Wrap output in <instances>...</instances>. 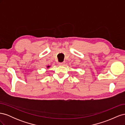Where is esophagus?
Wrapping results in <instances>:
<instances>
[{"label":"esophagus","mask_w":125,"mask_h":125,"mask_svg":"<svg viewBox=\"0 0 125 125\" xmlns=\"http://www.w3.org/2000/svg\"><path fill=\"white\" fill-rule=\"evenodd\" d=\"M60 66H63L64 65V62H60L59 63Z\"/></svg>","instance_id":"obj_1"}]
</instances>
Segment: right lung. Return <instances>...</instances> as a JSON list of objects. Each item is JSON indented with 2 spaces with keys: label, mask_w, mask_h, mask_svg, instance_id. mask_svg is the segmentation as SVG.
Masks as SVG:
<instances>
[{
  "label": "right lung",
  "mask_w": 125,
  "mask_h": 125,
  "mask_svg": "<svg viewBox=\"0 0 125 125\" xmlns=\"http://www.w3.org/2000/svg\"><path fill=\"white\" fill-rule=\"evenodd\" d=\"M50 67V66H47V68H49V67Z\"/></svg>",
  "instance_id": "add662e5"
}]
</instances>
